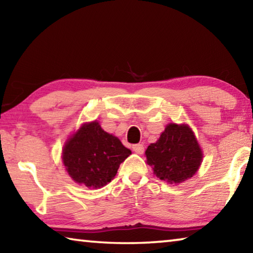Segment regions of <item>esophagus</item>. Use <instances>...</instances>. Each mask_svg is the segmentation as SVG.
<instances>
[{
    "mask_svg": "<svg viewBox=\"0 0 253 253\" xmlns=\"http://www.w3.org/2000/svg\"><path fill=\"white\" fill-rule=\"evenodd\" d=\"M132 151H134L136 154H143L144 153V145L143 144L132 145Z\"/></svg>",
    "mask_w": 253,
    "mask_h": 253,
    "instance_id": "1",
    "label": "esophagus"
}]
</instances>
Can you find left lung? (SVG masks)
<instances>
[{
    "label": "left lung",
    "mask_w": 253,
    "mask_h": 253,
    "mask_svg": "<svg viewBox=\"0 0 253 253\" xmlns=\"http://www.w3.org/2000/svg\"><path fill=\"white\" fill-rule=\"evenodd\" d=\"M145 155L154 174L169 184L191 178L203 158L198 139L186 124H169L157 142L147 147Z\"/></svg>",
    "instance_id": "obj_1"
}]
</instances>
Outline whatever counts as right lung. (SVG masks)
<instances>
[{
	"mask_svg": "<svg viewBox=\"0 0 253 253\" xmlns=\"http://www.w3.org/2000/svg\"><path fill=\"white\" fill-rule=\"evenodd\" d=\"M130 154V149L95 121L84 124L67 140L62 162L76 183L100 188L116 176L119 165Z\"/></svg>",
	"mask_w": 253,
	"mask_h": 253,
	"instance_id": "right-lung-1",
	"label": "right lung"
}]
</instances>
